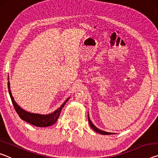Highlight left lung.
<instances>
[{
	"instance_id": "1",
	"label": "left lung",
	"mask_w": 158,
	"mask_h": 158,
	"mask_svg": "<svg viewBox=\"0 0 158 158\" xmlns=\"http://www.w3.org/2000/svg\"><path fill=\"white\" fill-rule=\"evenodd\" d=\"M88 119H89V124H90V126L91 127L92 129H93V130H94V131H95L96 132L100 134V135H113V134H114V133H111V132H105V131H103V130H102L98 129V128L97 127H95V125L93 124V123H92L91 121H90V120L89 115H88Z\"/></svg>"
}]
</instances>
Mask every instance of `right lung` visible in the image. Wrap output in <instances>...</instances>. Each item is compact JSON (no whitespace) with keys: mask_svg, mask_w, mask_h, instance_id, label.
Instances as JSON below:
<instances>
[{"mask_svg":"<svg viewBox=\"0 0 158 158\" xmlns=\"http://www.w3.org/2000/svg\"><path fill=\"white\" fill-rule=\"evenodd\" d=\"M7 87H8L9 94H10V98H11L13 106H14L15 111H17V113L18 114L19 116L23 120V121L28 122V123H31L37 127H48L54 124L57 121L63 107L65 106V103L69 100V98L67 99L65 102H64L59 108L57 109L56 110L54 111L53 113L50 114L43 115V114H33V113H30V112H28L25 110H23V109H21L20 106L16 103V102L15 101L14 98H13L12 95L11 91H10V85L9 81L7 83Z\"/></svg>","mask_w":158,"mask_h":158,"instance_id":"right-lung-1","label":"right lung"}]
</instances>
